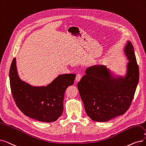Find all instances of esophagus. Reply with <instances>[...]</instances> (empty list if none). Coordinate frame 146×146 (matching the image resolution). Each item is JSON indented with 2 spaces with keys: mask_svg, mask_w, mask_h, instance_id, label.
Instances as JSON below:
<instances>
[{
  "mask_svg": "<svg viewBox=\"0 0 146 146\" xmlns=\"http://www.w3.org/2000/svg\"><path fill=\"white\" fill-rule=\"evenodd\" d=\"M81 79V74L80 73H78L76 75V81L77 82H79L80 80Z\"/></svg>",
  "mask_w": 146,
  "mask_h": 146,
  "instance_id": "obj_1",
  "label": "esophagus"
}]
</instances>
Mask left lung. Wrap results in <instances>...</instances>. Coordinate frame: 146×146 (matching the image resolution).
Masks as SVG:
<instances>
[{
    "instance_id": "obj_1",
    "label": "left lung",
    "mask_w": 146,
    "mask_h": 146,
    "mask_svg": "<svg viewBox=\"0 0 146 146\" xmlns=\"http://www.w3.org/2000/svg\"><path fill=\"white\" fill-rule=\"evenodd\" d=\"M124 52L129 62L125 77L116 78L106 66L86 70L78 88L88 116L96 122H107L128 110L139 80V67L134 49L128 41Z\"/></svg>"
}]
</instances>
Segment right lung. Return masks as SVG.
I'll return each instance as SVG.
<instances>
[{"instance_id":"add662e5","label":"right lung","mask_w":146,"mask_h":146,"mask_svg":"<svg viewBox=\"0 0 146 146\" xmlns=\"http://www.w3.org/2000/svg\"><path fill=\"white\" fill-rule=\"evenodd\" d=\"M75 78V74H60L46 86H33L19 78L15 58L9 70L11 90L18 109L26 116L43 122H54L62 115L65 91Z\"/></svg>"}]
</instances>
